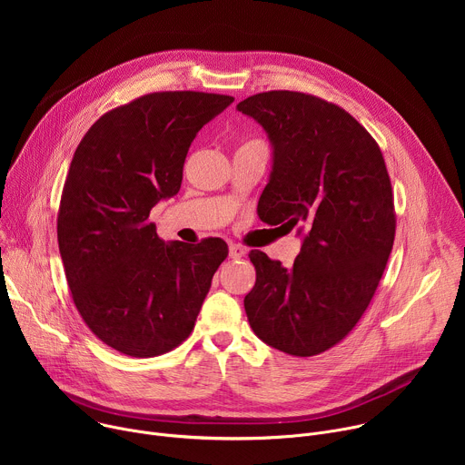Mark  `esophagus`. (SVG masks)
I'll return each mask as SVG.
<instances>
[{
  "mask_svg": "<svg viewBox=\"0 0 465 465\" xmlns=\"http://www.w3.org/2000/svg\"><path fill=\"white\" fill-rule=\"evenodd\" d=\"M246 255V248L242 244H230V257L232 259H241Z\"/></svg>",
  "mask_w": 465,
  "mask_h": 465,
  "instance_id": "34e87169",
  "label": "esophagus"
}]
</instances>
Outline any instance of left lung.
<instances>
[{
  "label": "left lung",
  "instance_id": "left-lung-1",
  "mask_svg": "<svg viewBox=\"0 0 465 465\" xmlns=\"http://www.w3.org/2000/svg\"><path fill=\"white\" fill-rule=\"evenodd\" d=\"M237 110L262 124L274 147L259 219L305 232L291 269L250 252L255 285L244 311L264 344L314 357L351 333L386 269L395 237L386 163L370 132L322 97L272 90Z\"/></svg>",
  "mask_w": 465,
  "mask_h": 465
}]
</instances>
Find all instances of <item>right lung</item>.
<instances>
[{
    "instance_id": "add662e5",
    "label": "right lung",
    "mask_w": 465,
    "mask_h": 465,
    "mask_svg": "<svg viewBox=\"0 0 465 465\" xmlns=\"http://www.w3.org/2000/svg\"><path fill=\"white\" fill-rule=\"evenodd\" d=\"M233 103L206 92H154L103 114L65 176L56 237L74 303L112 350L147 359L194 327L228 244H165L151 210L178 193L196 132Z\"/></svg>"
}]
</instances>
